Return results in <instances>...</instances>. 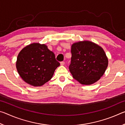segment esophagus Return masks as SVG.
<instances>
[{
    "instance_id": "esophagus-1",
    "label": "esophagus",
    "mask_w": 125,
    "mask_h": 125,
    "mask_svg": "<svg viewBox=\"0 0 125 125\" xmlns=\"http://www.w3.org/2000/svg\"><path fill=\"white\" fill-rule=\"evenodd\" d=\"M60 64H61V65H64V64H65V62H63V61H62V62H61Z\"/></svg>"
}]
</instances>
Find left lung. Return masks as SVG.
Here are the masks:
<instances>
[{"label": "left lung", "instance_id": "left-lung-1", "mask_svg": "<svg viewBox=\"0 0 125 125\" xmlns=\"http://www.w3.org/2000/svg\"><path fill=\"white\" fill-rule=\"evenodd\" d=\"M69 71L74 79L83 85L95 83L104 75L108 58L103 48L89 41L73 43L71 46Z\"/></svg>", "mask_w": 125, "mask_h": 125}]
</instances>
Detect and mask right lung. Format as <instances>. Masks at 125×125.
<instances>
[{
  "label": "right lung",
  "mask_w": 125,
  "mask_h": 125,
  "mask_svg": "<svg viewBox=\"0 0 125 125\" xmlns=\"http://www.w3.org/2000/svg\"><path fill=\"white\" fill-rule=\"evenodd\" d=\"M60 63L45 44L32 43L20 51L16 62L19 74L26 83L41 86L51 79Z\"/></svg>",
  "instance_id": "1"
}]
</instances>
